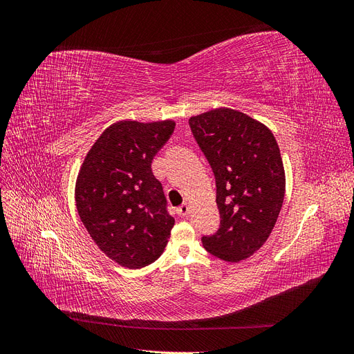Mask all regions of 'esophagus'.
<instances>
[{"label": "esophagus", "mask_w": 354, "mask_h": 354, "mask_svg": "<svg viewBox=\"0 0 354 354\" xmlns=\"http://www.w3.org/2000/svg\"><path fill=\"white\" fill-rule=\"evenodd\" d=\"M189 209H190V207H189V203H187V202H185V203H183V205H180V207L177 208V212L180 214V216H181V217H185V216H187V214H189Z\"/></svg>", "instance_id": "34e87169"}]
</instances>
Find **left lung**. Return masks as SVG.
<instances>
[{
    "label": "left lung",
    "mask_w": 354,
    "mask_h": 354,
    "mask_svg": "<svg viewBox=\"0 0 354 354\" xmlns=\"http://www.w3.org/2000/svg\"><path fill=\"white\" fill-rule=\"evenodd\" d=\"M216 176L220 229L202 243L220 260L238 263L259 251L285 198V169L270 128L243 112L218 108L189 120Z\"/></svg>",
    "instance_id": "1"
}]
</instances>
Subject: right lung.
I'll return each mask as SVG.
<instances>
[{"mask_svg":"<svg viewBox=\"0 0 354 354\" xmlns=\"http://www.w3.org/2000/svg\"><path fill=\"white\" fill-rule=\"evenodd\" d=\"M171 120L118 121L100 134L80 168L75 202L100 251L128 269L164 252L174 218L152 160L174 131Z\"/></svg>","mask_w":354,"mask_h":354,"instance_id":"1","label":"right lung"}]
</instances>
